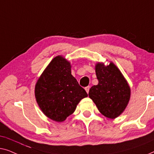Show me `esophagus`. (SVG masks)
<instances>
[{"mask_svg": "<svg viewBox=\"0 0 154 154\" xmlns=\"http://www.w3.org/2000/svg\"><path fill=\"white\" fill-rule=\"evenodd\" d=\"M89 89H90V86H86V87H85V90H86V93H87V94H88V92H89Z\"/></svg>", "mask_w": 154, "mask_h": 154, "instance_id": "obj_1", "label": "esophagus"}]
</instances>
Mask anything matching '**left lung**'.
<instances>
[{"instance_id":"obj_1","label":"left lung","mask_w":154,"mask_h":154,"mask_svg":"<svg viewBox=\"0 0 154 154\" xmlns=\"http://www.w3.org/2000/svg\"><path fill=\"white\" fill-rule=\"evenodd\" d=\"M97 85L90 88L88 96L99 112L106 117L114 119L124 111L131 97V88L117 67L112 63L96 66Z\"/></svg>"}]
</instances>
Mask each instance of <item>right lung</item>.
<instances>
[{"label": "right lung", "instance_id": "add662e5", "mask_svg": "<svg viewBox=\"0 0 154 154\" xmlns=\"http://www.w3.org/2000/svg\"><path fill=\"white\" fill-rule=\"evenodd\" d=\"M70 62L55 57L37 82L35 96L43 113L51 119L62 122L75 112L87 93L71 75Z\"/></svg>", "mask_w": 154, "mask_h": 154}]
</instances>
